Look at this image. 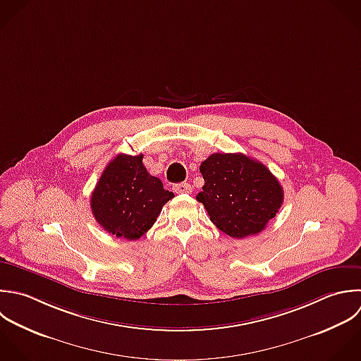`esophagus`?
I'll return each mask as SVG.
<instances>
[{"label":"esophagus","instance_id":"esophagus-1","mask_svg":"<svg viewBox=\"0 0 361 361\" xmlns=\"http://www.w3.org/2000/svg\"><path fill=\"white\" fill-rule=\"evenodd\" d=\"M173 190H174V192H177V194H190V192H192V187H191L188 183L176 184V185H173Z\"/></svg>","mask_w":361,"mask_h":361}]
</instances>
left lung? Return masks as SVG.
<instances>
[{
	"label": "left lung",
	"instance_id": "8db88e82",
	"mask_svg": "<svg viewBox=\"0 0 361 361\" xmlns=\"http://www.w3.org/2000/svg\"><path fill=\"white\" fill-rule=\"evenodd\" d=\"M197 200L212 224L235 239L260 233L283 205L279 180L260 161L242 153H214L200 166Z\"/></svg>",
	"mask_w": 361,
	"mask_h": 361
}]
</instances>
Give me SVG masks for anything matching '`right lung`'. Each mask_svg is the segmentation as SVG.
I'll return each instance as SVG.
<instances>
[{
  "label": "right lung",
  "mask_w": 361,
  "mask_h": 361,
  "mask_svg": "<svg viewBox=\"0 0 361 361\" xmlns=\"http://www.w3.org/2000/svg\"><path fill=\"white\" fill-rule=\"evenodd\" d=\"M143 154H118L102 171L92 194L95 221L116 238L136 240L156 222L174 194L142 163Z\"/></svg>",
  "instance_id": "obj_1"
}]
</instances>
